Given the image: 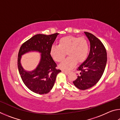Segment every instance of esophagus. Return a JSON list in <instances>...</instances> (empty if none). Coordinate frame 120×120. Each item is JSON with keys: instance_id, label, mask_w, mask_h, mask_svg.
I'll use <instances>...</instances> for the list:
<instances>
[{"instance_id": "obj_1", "label": "esophagus", "mask_w": 120, "mask_h": 120, "mask_svg": "<svg viewBox=\"0 0 120 120\" xmlns=\"http://www.w3.org/2000/svg\"><path fill=\"white\" fill-rule=\"evenodd\" d=\"M63 72H64V73H65V74H67V75H68V74H69V71H67L64 70V71H63Z\"/></svg>"}]
</instances>
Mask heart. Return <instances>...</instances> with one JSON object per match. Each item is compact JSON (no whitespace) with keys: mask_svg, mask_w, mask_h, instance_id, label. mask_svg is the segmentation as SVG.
<instances>
[{"mask_svg":"<svg viewBox=\"0 0 120 120\" xmlns=\"http://www.w3.org/2000/svg\"><path fill=\"white\" fill-rule=\"evenodd\" d=\"M89 45L84 38L66 36L61 38L58 46H52L50 54L53 60L60 62L64 59L66 53L69 57L60 64V69L69 70L76 66L77 63L84 62L88 55Z\"/></svg>","mask_w":120,"mask_h":120,"instance_id":"obj_1","label":"heart"}]
</instances>
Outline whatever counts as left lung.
Returning a JSON list of instances; mask_svg holds the SVG:
<instances>
[{"instance_id":"obj_1","label":"left lung","mask_w":120,"mask_h":120,"mask_svg":"<svg viewBox=\"0 0 120 120\" xmlns=\"http://www.w3.org/2000/svg\"><path fill=\"white\" fill-rule=\"evenodd\" d=\"M84 33L90 42V52L87 59L79 67L80 75L73 83L77 88L85 90L94 86L100 79L107 62L106 51L101 42L88 32Z\"/></svg>"}]
</instances>
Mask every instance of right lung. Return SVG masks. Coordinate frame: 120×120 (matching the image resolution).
Listing matches in <instances>:
<instances>
[{"label": "right lung", "instance_id": "add662e5", "mask_svg": "<svg viewBox=\"0 0 120 120\" xmlns=\"http://www.w3.org/2000/svg\"><path fill=\"white\" fill-rule=\"evenodd\" d=\"M59 33L37 34L22 44L18 54V69L24 84L32 92L38 94H47L52 89L56 77L60 70L50 54V50ZM37 52L41 54L39 63L35 70L27 71L21 64V56L27 52Z\"/></svg>", "mask_w": 120, "mask_h": 120}]
</instances>
